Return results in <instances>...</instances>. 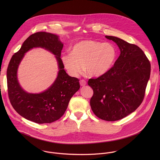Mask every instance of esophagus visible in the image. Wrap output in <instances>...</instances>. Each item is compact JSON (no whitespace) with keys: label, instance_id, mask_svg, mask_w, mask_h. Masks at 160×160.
<instances>
[{"label":"esophagus","instance_id":"1","mask_svg":"<svg viewBox=\"0 0 160 160\" xmlns=\"http://www.w3.org/2000/svg\"><path fill=\"white\" fill-rule=\"evenodd\" d=\"M87 84V82L85 80H81L80 81V85L81 86H85Z\"/></svg>","mask_w":160,"mask_h":160}]
</instances>
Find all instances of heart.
<instances>
[{"mask_svg":"<svg viewBox=\"0 0 160 160\" xmlns=\"http://www.w3.org/2000/svg\"><path fill=\"white\" fill-rule=\"evenodd\" d=\"M116 50L110 42L82 40L75 43L70 53L63 55L62 63L69 73L78 76L84 70L92 76H100L114 65Z\"/></svg>","mask_w":160,"mask_h":160,"instance_id":"1","label":"heart"}]
</instances>
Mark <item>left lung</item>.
I'll return each mask as SVG.
<instances>
[{
    "mask_svg": "<svg viewBox=\"0 0 160 160\" xmlns=\"http://www.w3.org/2000/svg\"><path fill=\"white\" fill-rule=\"evenodd\" d=\"M105 38L117 44L120 55L107 72L89 80L88 85L93 91L90 104L98 118L114 121L134 112L142 103L151 66L138 46L117 37Z\"/></svg>",
    "mask_w": 160,
    "mask_h": 160,
    "instance_id": "obj_1",
    "label": "left lung"
}]
</instances>
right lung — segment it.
Listing matches in <instances>:
<instances>
[{
  "mask_svg": "<svg viewBox=\"0 0 160 160\" xmlns=\"http://www.w3.org/2000/svg\"><path fill=\"white\" fill-rule=\"evenodd\" d=\"M63 47L58 36L38 32L28 37L20 49L12 56L7 71L8 97L13 108L25 119L38 124L58 120L65 113L71 98L79 89V79L69 76L64 69L60 58ZM37 47L45 48L55 55L59 70L56 79L47 90L32 94L21 87L17 72L24 53Z\"/></svg>",
  "mask_w": 160,
  "mask_h": 160,
  "instance_id": "add662e5",
  "label": "right lung"
}]
</instances>
